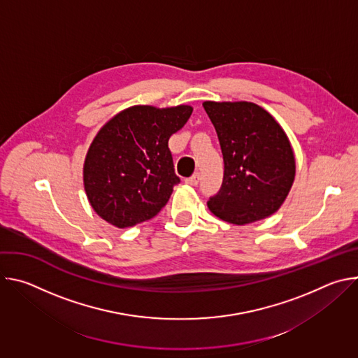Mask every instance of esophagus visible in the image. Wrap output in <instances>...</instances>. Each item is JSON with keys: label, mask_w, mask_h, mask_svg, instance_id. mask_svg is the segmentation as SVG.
<instances>
[{"label": "esophagus", "mask_w": 358, "mask_h": 358, "mask_svg": "<svg viewBox=\"0 0 358 358\" xmlns=\"http://www.w3.org/2000/svg\"><path fill=\"white\" fill-rule=\"evenodd\" d=\"M199 180H201V174H199V173H195V174H192L189 178H187L185 182L189 184V185H196V184L199 182Z\"/></svg>", "instance_id": "esophagus-1"}]
</instances>
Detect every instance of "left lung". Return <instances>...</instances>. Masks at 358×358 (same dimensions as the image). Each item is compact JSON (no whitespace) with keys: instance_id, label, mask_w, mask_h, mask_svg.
<instances>
[{"instance_id":"obj_1","label":"left lung","mask_w":358,"mask_h":358,"mask_svg":"<svg viewBox=\"0 0 358 358\" xmlns=\"http://www.w3.org/2000/svg\"><path fill=\"white\" fill-rule=\"evenodd\" d=\"M220 140L224 180L210 196L218 218L243 225L279 210L294 180V156L279 123L250 101H203Z\"/></svg>"}]
</instances>
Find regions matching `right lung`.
I'll return each mask as SVG.
<instances>
[{"label":"right lung","mask_w":358,"mask_h":358,"mask_svg":"<svg viewBox=\"0 0 358 358\" xmlns=\"http://www.w3.org/2000/svg\"><path fill=\"white\" fill-rule=\"evenodd\" d=\"M191 106H133L94 137L83 167L87 199L99 217L117 228L156 217L180 182L169 147L188 122Z\"/></svg>","instance_id":"right-lung-1"}]
</instances>
